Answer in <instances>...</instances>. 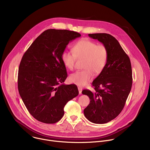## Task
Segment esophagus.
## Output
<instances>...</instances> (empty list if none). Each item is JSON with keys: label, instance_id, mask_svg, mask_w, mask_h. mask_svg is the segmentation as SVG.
<instances>
[{"label": "esophagus", "instance_id": "esophagus-1", "mask_svg": "<svg viewBox=\"0 0 150 150\" xmlns=\"http://www.w3.org/2000/svg\"><path fill=\"white\" fill-rule=\"evenodd\" d=\"M78 91H79V94H81V93H82V88H81V87H78Z\"/></svg>", "mask_w": 150, "mask_h": 150}]
</instances>
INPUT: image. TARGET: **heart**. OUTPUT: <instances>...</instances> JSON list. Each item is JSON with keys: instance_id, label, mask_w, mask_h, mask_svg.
<instances>
[{"instance_id": "1", "label": "heart", "mask_w": 150, "mask_h": 150, "mask_svg": "<svg viewBox=\"0 0 150 150\" xmlns=\"http://www.w3.org/2000/svg\"><path fill=\"white\" fill-rule=\"evenodd\" d=\"M72 52L64 51L62 54V60L66 68L72 70L76 57L84 58V69L73 73L69 76L71 82L81 87L87 84L92 79L93 72L95 75L100 74L108 60V48L88 39H82L76 42L72 47Z\"/></svg>"}]
</instances>
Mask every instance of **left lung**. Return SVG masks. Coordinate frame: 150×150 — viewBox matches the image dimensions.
Returning <instances> with one entry per match:
<instances>
[{
    "label": "left lung",
    "instance_id": "8db88e82",
    "mask_svg": "<svg viewBox=\"0 0 150 150\" xmlns=\"http://www.w3.org/2000/svg\"><path fill=\"white\" fill-rule=\"evenodd\" d=\"M108 49V60L103 71L93 81L95 91H82L90 98V104L83 110L89 121L97 124L108 123L123 110L132 85V72L129 57L118 41L106 33L89 34Z\"/></svg>",
    "mask_w": 150,
    "mask_h": 150
}]
</instances>
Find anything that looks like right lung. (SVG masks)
<instances>
[{
    "instance_id": "right-lung-1",
    "label": "right lung",
    "mask_w": 150,
    "mask_h": 150,
    "mask_svg": "<svg viewBox=\"0 0 150 150\" xmlns=\"http://www.w3.org/2000/svg\"><path fill=\"white\" fill-rule=\"evenodd\" d=\"M81 35L67 30H47L34 41L21 59L19 93L30 113L41 122L59 121L66 104L79 94L76 85L63 83L68 74L61 56L69 42Z\"/></svg>"
}]
</instances>
